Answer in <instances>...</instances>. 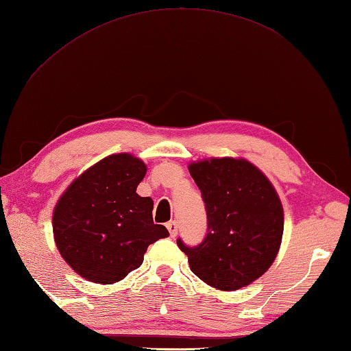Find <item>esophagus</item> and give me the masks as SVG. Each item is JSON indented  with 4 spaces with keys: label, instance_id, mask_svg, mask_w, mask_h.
<instances>
[{
    "label": "esophagus",
    "instance_id": "34e87169",
    "mask_svg": "<svg viewBox=\"0 0 351 351\" xmlns=\"http://www.w3.org/2000/svg\"><path fill=\"white\" fill-rule=\"evenodd\" d=\"M167 228H168V232L171 234V238H174V236L177 234V223H176V221H171V223H168Z\"/></svg>",
    "mask_w": 351,
    "mask_h": 351
}]
</instances>
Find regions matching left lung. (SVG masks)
Returning <instances> with one entry per match:
<instances>
[{
	"label": "left lung",
	"mask_w": 351,
	"mask_h": 351,
	"mask_svg": "<svg viewBox=\"0 0 351 351\" xmlns=\"http://www.w3.org/2000/svg\"><path fill=\"white\" fill-rule=\"evenodd\" d=\"M207 212L202 244L178 248L191 271L212 288L236 291L265 274L283 236V206L273 183L242 157H212L189 163Z\"/></svg>",
	"instance_id": "1"
}]
</instances>
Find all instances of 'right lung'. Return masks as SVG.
I'll list each match as a JSON object with an SVG mask.
<instances>
[{
  "label": "right lung",
  "instance_id": "obj_1",
  "mask_svg": "<svg viewBox=\"0 0 351 351\" xmlns=\"http://www.w3.org/2000/svg\"><path fill=\"white\" fill-rule=\"evenodd\" d=\"M147 165L128 153L107 156L78 176L53 212L54 242L78 276L112 285L139 268L149 244L169 236L153 223V199L136 194Z\"/></svg>",
  "mask_w": 351,
  "mask_h": 351
}]
</instances>
